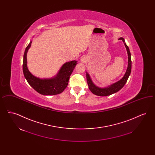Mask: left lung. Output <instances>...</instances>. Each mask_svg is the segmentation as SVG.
<instances>
[{
	"label": "left lung",
	"instance_id": "1",
	"mask_svg": "<svg viewBox=\"0 0 155 155\" xmlns=\"http://www.w3.org/2000/svg\"><path fill=\"white\" fill-rule=\"evenodd\" d=\"M119 39L122 40L124 42H125L124 39L123 38H119ZM125 48L127 49V53H128V67H127V70L126 71L124 76L123 77V78L121 80H120V81L113 84V85H110V87H108V88H99L98 87H96L93 82L91 81L90 77L89 75V74L87 73L86 75V77H87V83L88 85V87L90 91L92 92V93H93L94 94L97 95V96H109L111 94L116 93L117 92H118V91H120L121 89L122 88L125 83L127 82V81L130 75L131 71V53L130 51V49L128 48V46L125 44Z\"/></svg>",
	"mask_w": 155,
	"mask_h": 155
}]
</instances>
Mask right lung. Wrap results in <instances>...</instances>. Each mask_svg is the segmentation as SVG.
I'll use <instances>...</instances> for the list:
<instances>
[{
	"label": "right lung",
	"mask_w": 155,
	"mask_h": 155,
	"mask_svg": "<svg viewBox=\"0 0 155 155\" xmlns=\"http://www.w3.org/2000/svg\"><path fill=\"white\" fill-rule=\"evenodd\" d=\"M31 42L26 47L23 58L22 70L27 81L38 93L44 95H54L61 93L66 88L70 77L77 64V61L66 63L61 67L58 75L49 80H41L30 73L27 66V53Z\"/></svg>",
	"instance_id": "add662e5"
}]
</instances>
